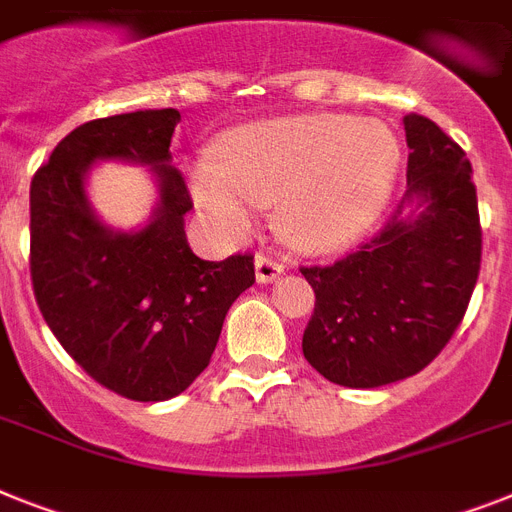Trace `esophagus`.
Segmentation results:
<instances>
[{"label":"esophagus","mask_w":512,"mask_h":512,"mask_svg":"<svg viewBox=\"0 0 512 512\" xmlns=\"http://www.w3.org/2000/svg\"><path fill=\"white\" fill-rule=\"evenodd\" d=\"M282 272H285V266H282L280 261L269 259V256H256V280H259L261 285L277 280Z\"/></svg>","instance_id":"esophagus-1"}]
</instances>
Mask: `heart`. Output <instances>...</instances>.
I'll list each match as a JSON object with an SVG mask.
<instances>
[{"mask_svg":"<svg viewBox=\"0 0 512 512\" xmlns=\"http://www.w3.org/2000/svg\"><path fill=\"white\" fill-rule=\"evenodd\" d=\"M398 167V138L382 122L295 114L230 130L219 159L190 167V190L219 230L243 232L259 206L274 204L290 246L324 253L377 219Z\"/></svg>","mask_w":512,"mask_h":512,"instance_id":"heart-1","label":"heart"}]
</instances>
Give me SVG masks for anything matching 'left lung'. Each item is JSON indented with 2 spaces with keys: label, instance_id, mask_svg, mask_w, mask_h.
<instances>
[{
  "label": "left lung",
  "instance_id": "8db88e82",
  "mask_svg": "<svg viewBox=\"0 0 512 512\" xmlns=\"http://www.w3.org/2000/svg\"><path fill=\"white\" fill-rule=\"evenodd\" d=\"M408 190L358 251L301 266L316 306L303 356L342 387L413 377L442 353L479 280L481 225L466 151L429 117L405 114ZM417 201L416 210L407 204Z\"/></svg>",
  "mask_w": 512,
  "mask_h": 512
}]
</instances>
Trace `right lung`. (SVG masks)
<instances>
[{
  "label": "right lung",
  "instance_id": "obj_1",
  "mask_svg": "<svg viewBox=\"0 0 512 512\" xmlns=\"http://www.w3.org/2000/svg\"><path fill=\"white\" fill-rule=\"evenodd\" d=\"M177 109L101 117L75 128L31 180V280L44 322L88 377L138 403L185 392L209 366L225 316L256 282L251 253L204 261L190 251L193 209L170 167ZM99 158L146 163L160 201L141 231L95 217L85 175Z\"/></svg>",
  "mask_w": 512,
  "mask_h": 512
}]
</instances>
